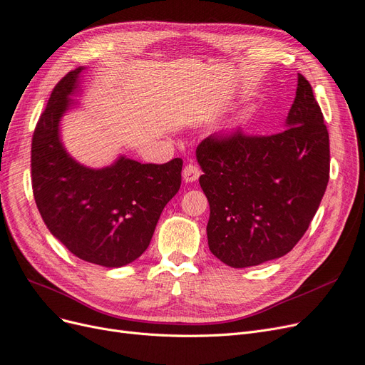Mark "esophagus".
Masks as SVG:
<instances>
[{
  "label": "esophagus",
  "mask_w": 365,
  "mask_h": 365,
  "mask_svg": "<svg viewBox=\"0 0 365 365\" xmlns=\"http://www.w3.org/2000/svg\"><path fill=\"white\" fill-rule=\"evenodd\" d=\"M200 174H201V171H200V167L197 164H186L185 168H183V173H182L183 180L186 183H191V182L198 180Z\"/></svg>",
  "instance_id": "obj_1"
}]
</instances>
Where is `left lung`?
<instances>
[{
    "mask_svg": "<svg viewBox=\"0 0 365 365\" xmlns=\"http://www.w3.org/2000/svg\"><path fill=\"white\" fill-rule=\"evenodd\" d=\"M209 200V250L232 267L282 257L308 230L329 180V133L313 88L298 73L287 129L213 133L197 147Z\"/></svg>",
    "mask_w": 365,
    "mask_h": 365,
    "instance_id": "8db88e82",
    "label": "left lung"
}]
</instances>
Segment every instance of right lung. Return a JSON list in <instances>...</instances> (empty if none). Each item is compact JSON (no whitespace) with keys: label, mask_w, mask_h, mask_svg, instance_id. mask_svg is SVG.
Wrapping results in <instances>:
<instances>
[{"label":"right lung","mask_w":365,"mask_h":365,"mask_svg":"<svg viewBox=\"0 0 365 365\" xmlns=\"http://www.w3.org/2000/svg\"><path fill=\"white\" fill-rule=\"evenodd\" d=\"M84 67L53 87L31 141V185L37 209L61 244L81 260L125 266L147 250L158 220L182 183L180 158L141 164L121 156L114 165H79L58 137L60 117Z\"/></svg>","instance_id":"1"}]
</instances>
